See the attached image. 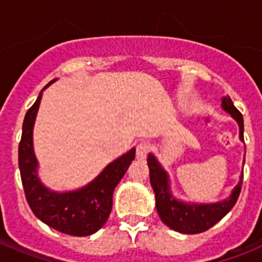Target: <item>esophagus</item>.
I'll list each match as a JSON object with an SVG mask.
<instances>
[{
  "label": "esophagus",
  "mask_w": 262,
  "mask_h": 262,
  "mask_svg": "<svg viewBox=\"0 0 262 262\" xmlns=\"http://www.w3.org/2000/svg\"><path fill=\"white\" fill-rule=\"evenodd\" d=\"M149 144L148 143H140L137 145V149H136V156H137V159H145L148 155V152H149Z\"/></svg>",
  "instance_id": "1"
}]
</instances>
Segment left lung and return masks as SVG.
Masks as SVG:
<instances>
[{
  "mask_svg": "<svg viewBox=\"0 0 262 262\" xmlns=\"http://www.w3.org/2000/svg\"><path fill=\"white\" fill-rule=\"evenodd\" d=\"M222 108L227 111L238 122L239 139L241 141H244V117L234 106L230 96H224L222 99ZM147 162L149 167L151 186L155 191L156 211L159 213L162 222L174 231L182 232V234H200V232L207 231L231 211L239 197L244 172L241 174L239 182L232 189L231 194L223 201H217L213 204L183 203L172 195L168 174L155 156L149 154Z\"/></svg>",
  "mask_w": 262,
  "mask_h": 262,
  "instance_id": "obj_1",
  "label": "left lung"
}]
</instances>
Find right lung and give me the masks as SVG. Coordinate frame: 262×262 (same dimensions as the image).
<instances>
[{
  "instance_id": "add662e5",
  "label": "right lung",
  "mask_w": 262,
  "mask_h": 262,
  "mask_svg": "<svg viewBox=\"0 0 262 262\" xmlns=\"http://www.w3.org/2000/svg\"><path fill=\"white\" fill-rule=\"evenodd\" d=\"M53 81L47 84L46 90ZM42 92L27 111L18 144V167L27 203L35 216L57 231L73 236H87L103 227L113 208V193L135 159L136 149L113 160L88 185L72 191H53L40 182L34 152L32 132Z\"/></svg>"
}]
</instances>
